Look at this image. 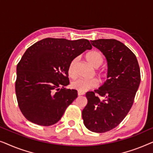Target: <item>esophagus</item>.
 <instances>
[{"mask_svg": "<svg viewBox=\"0 0 153 153\" xmlns=\"http://www.w3.org/2000/svg\"><path fill=\"white\" fill-rule=\"evenodd\" d=\"M84 92H81V91H78V95H84Z\"/></svg>", "mask_w": 153, "mask_h": 153, "instance_id": "esophagus-1", "label": "esophagus"}]
</instances>
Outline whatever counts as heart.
<instances>
[{
  "label": "heart",
  "instance_id": "heart-1",
  "mask_svg": "<svg viewBox=\"0 0 153 153\" xmlns=\"http://www.w3.org/2000/svg\"><path fill=\"white\" fill-rule=\"evenodd\" d=\"M85 59L87 62L91 65L94 68H97L101 65L103 62V57L102 54L97 51H92L86 53L85 55ZM77 62V58H75L72 60L68 67V74L69 76L72 78L76 76V68ZM100 75L102 78L106 76L105 72H100ZM98 80L95 78L92 79H77L76 80L73 81L71 83V86L72 88L78 91L85 92L88 91L90 89H93L96 88L98 85Z\"/></svg>",
  "mask_w": 153,
  "mask_h": 153
}]
</instances>
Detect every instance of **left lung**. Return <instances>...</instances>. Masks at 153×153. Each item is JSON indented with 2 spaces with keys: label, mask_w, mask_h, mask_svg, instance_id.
Wrapping results in <instances>:
<instances>
[{
  "label": "left lung",
  "mask_w": 153,
  "mask_h": 153,
  "mask_svg": "<svg viewBox=\"0 0 153 153\" xmlns=\"http://www.w3.org/2000/svg\"><path fill=\"white\" fill-rule=\"evenodd\" d=\"M102 52L108 65L107 79L99 89L85 94L83 123L90 131L103 133L118 126L134 103L141 74L137 57L124 44L114 39L91 40Z\"/></svg>",
  "instance_id": "8db88e82"
}]
</instances>
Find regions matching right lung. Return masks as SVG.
<instances>
[{
    "label": "right lung",
    "mask_w": 153,
    "mask_h": 153,
    "mask_svg": "<svg viewBox=\"0 0 153 153\" xmlns=\"http://www.w3.org/2000/svg\"><path fill=\"white\" fill-rule=\"evenodd\" d=\"M92 45L86 39L45 38L26 50L16 67L15 92L18 105L27 120L50 126L61 118L77 97L70 83V62Z\"/></svg>",
    "instance_id": "obj_1"
}]
</instances>
